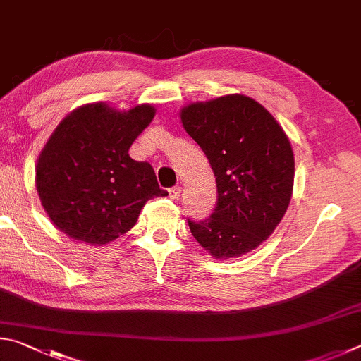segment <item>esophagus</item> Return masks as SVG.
<instances>
[{
    "instance_id": "34e87169",
    "label": "esophagus",
    "mask_w": 361,
    "mask_h": 361,
    "mask_svg": "<svg viewBox=\"0 0 361 361\" xmlns=\"http://www.w3.org/2000/svg\"><path fill=\"white\" fill-rule=\"evenodd\" d=\"M180 192H182V188H180L179 185H176V187H173V188H169V197L173 198V200L179 198V197H180Z\"/></svg>"
}]
</instances>
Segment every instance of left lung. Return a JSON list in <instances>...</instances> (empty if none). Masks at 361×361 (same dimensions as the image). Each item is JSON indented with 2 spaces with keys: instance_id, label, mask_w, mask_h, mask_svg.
I'll return each instance as SVG.
<instances>
[{
  "instance_id": "left-lung-1",
  "label": "left lung",
  "mask_w": 361,
  "mask_h": 361,
  "mask_svg": "<svg viewBox=\"0 0 361 361\" xmlns=\"http://www.w3.org/2000/svg\"><path fill=\"white\" fill-rule=\"evenodd\" d=\"M185 131L216 176L217 204L209 217L188 220L212 257H241L258 247L286 214L293 190L292 145L276 118L244 94L193 103L180 111Z\"/></svg>"
}]
</instances>
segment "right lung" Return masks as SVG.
<instances>
[{
    "label": "right lung",
    "instance_id": "add662e5",
    "mask_svg": "<svg viewBox=\"0 0 361 361\" xmlns=\"http://www.w3.org/2000/svg\"><path fill=\"white\" fill-rule=\"evenodd\" d=\"M154 116L149 104L118 112L94 103L61 120L36 164L37 193L56 228L106 244L133 228L149 200L166 197L154 168L128 154Z\"/></svg>",
    "mask_w": 361,
    "mask_h": 361
}]
</instances>
